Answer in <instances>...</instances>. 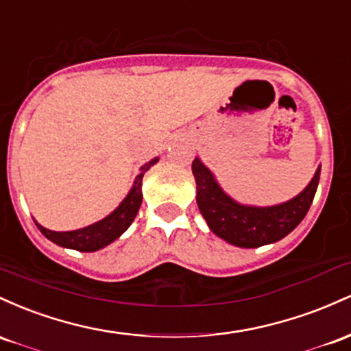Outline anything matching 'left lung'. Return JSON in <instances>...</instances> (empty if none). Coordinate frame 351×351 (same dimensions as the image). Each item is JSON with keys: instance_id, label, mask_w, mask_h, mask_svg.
Masks as SVG:
<instances>
[{"instance_id": "8db88e82", "label": "left lung", "mask_w": 351, "mask_h": 351, "mask_svg": "<svg viewBox=\"0 0 351 351\" xmlns=\"http://www.w3.org/2000/svg\"><path fill=\"white\" fill-rule=\"evenodd\" d=\"M320 169L300 194L275 206H247L240 204L220 187L214 172L199 157L192 162L197 186V206L208 228L230 245L255 249L278 242L289 235L308 212L320 180Z\"/></svg>"}]
</instances>
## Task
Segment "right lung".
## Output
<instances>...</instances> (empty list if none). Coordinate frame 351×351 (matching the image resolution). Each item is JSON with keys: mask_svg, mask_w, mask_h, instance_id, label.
<instances>
[{"mask_svg": "<svg viewBox=\"0 0 351 351\" xmlns=\"http://www.w3.org/2000/svg\"><path fill=\"white\" fill-rule=\"evenodd\" d=\"M157 162H159V157H154L149 162L141 165L139 174L134 179L131 191L124 197L123 202L114 208L111 214L106 215L104 219L97 220V222L90 223L88 227L68 232H56L43 227L36 220H34V223H36V227L41 230V234L46 239L54 242L59 247H64V249H73L80 252H96L99 249H104L106 245H109L114 240L119 239L128 230L129 226H131L132 220L136 219L141 204H143V189H141L143 187V177Z\"/></svg>", "mask_w": 351, "mask_h": 351, "instance_id": "add662e5", "label": "right lung"}]
</instances>
